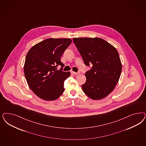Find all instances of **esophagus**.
<instances>
[{
    "label": "esophagus",
    "mask_w": 146,
    "mask_h": 146,
    "mask_svg": "<svg viewBox=\"0 0 146 146\" xmlns=\"http://www.w3.org/2000/svg\"><path fill=\"white\" fill-rule=\"evenodd\" d=\"M71 74L74 75H77L79 74V72H75L74 71H71Z\"/></svg>",
    "instance_id": "esophagus-1"
}]
</instances>
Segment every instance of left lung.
Wrapping results in <instances>:
<instances>
[{"instance_id": "1", "label": "left lung", "mask_w": 146, "mask_h": 146, "mask_svg": "<svg viewBox=\"0 0 146 146\" xmlns=\"http://www.w3.org/2000/svg\"><path fill=\"white\" fill-rule=\"evenodd\" d=\"M73 41L85 64L92 66L85 74L83 92L94 100L103 99L114 89L121 75L122 64L117 50L100 38H73Z\"/></svg>"}]
</instances>
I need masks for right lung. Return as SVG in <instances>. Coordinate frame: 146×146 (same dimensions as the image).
Instances as JSON below:
<instances>
[{
  "label": "right lung",
  "mask_w": 146,
  "mask_h": 146,
  "mask_svg": "<svg viewBox=\"0 0 146 146\" xmlns=\"http://www.w3.org/2000/svg\"><path fill=\"white\" fill-rule=\"evenodd\" d=\"M72 42L70 38H47L32 47L26 57L24 74L28 86L40 98L51 101L64 91V82L70 72L57 71L64 66L61 57Z\"/></svg>",
  "instance_id": "obj_1"
}]
</instances>
